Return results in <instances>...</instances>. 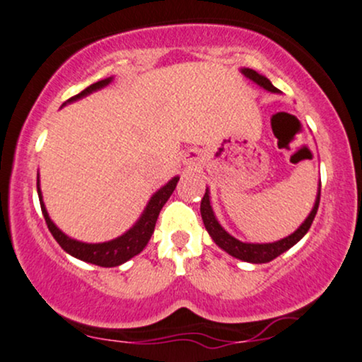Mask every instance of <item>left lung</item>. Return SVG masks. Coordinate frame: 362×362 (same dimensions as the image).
<instances>
[{"instance_id":"1","label":"left lung","mask_w":362,"mask_h":362,"mask_svg":"<svg viewBox=\"0 0 362 362\" xmlns=\"http://www.w3.org/2000/svg\"><path fill=\"white\" fill-rule=\"evenodd\" d=\"M241 74L245 77H247L250 81L255 82V84L263 87L264 90H269V93H275V94L280 93V90H278L276 87L269 82V79H267L264 76H261V74H258L256 71H252V69H246V67L241 69ZM319 202H320V185H319V190H317L315 204H313L310 214H308L307 219L300 224V228L295 230V233H291L290 236L280 239V241L261 243V245L259 243L239 241V239L230 236L228 230H226L223 226L219 224L214 211H212L211 192H209V189H206V194H204L202 202H200V214H202V221H204V226H206L207 233L211 234V238L214 239V243L221 247V250H224L228 255L234 256V258H238L241 261H247V263L258 264V263H268V261L275 259L276 256H280L281 252L288 251L291 246L297 245L300 239L305 236L307 230L310 229V226L313 223V217H315V214H317Z\"/></svg>"}]
</instances>
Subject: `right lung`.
Masks as SVG:
<instances>
[{
  "mask_svg": "<svg viewBox=\"0 0 362 362\" xmlns=\"http://www.w3.org/2000/svg\"><path fill=\"white\" fill-rule=\"evenodd\" d=\"M111 82H112V77L94 82V84L86 87L82 93L69 99L67 103L79 101V99L95 93V90L103 89V87L111 84ZM178 178L180 177H173L172 180H168L167 184L160 187V189L151 195V199L148 200L145 211H143V214L139 216L136 223L133 224V228H129L124 234H121V236H117L106 243H82V241H77V239L69 238L67 234L62 233V230L57 228L54 221L50 219L49 212H47L45 204H43L42 190H40V178H38V175H37V190H38V199H40L42 214L45 217V223L49 226V230L52 233V236L55 238V241L62 246V250L65 252H69L71 256H74V258L86 261V263H93L104 268H112V267H119V264L126 263V261L132 259L133 256L139 255V252L145 250V246L148 245V241H150L151 234H153L155 230V224H156V219H158L160 211H162L165 202H167L170 195H172L173 190H175Z\"/></svg>",
  "mask_w": 362,
  "mask_h": 362,
  "instance_id": "1",
  "label": "right lung"
}]
</instances>
